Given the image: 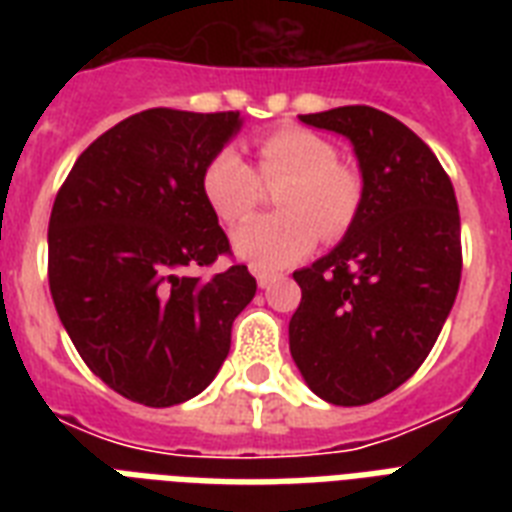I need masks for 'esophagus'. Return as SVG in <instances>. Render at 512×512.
I'll return each mask as SVG.
<instances>
[{"mask_svg":"<svg viewBox=\"0 0 512 512\" xmlns=\"http://www.w3.org/2000/svg\"><path fill=\"white\" fill-rule=\"evenodd\" d=\"M255 279H257V287L268 289L273 281H276V276H273V273H265V271H255Z\"/></svg>","mask_w":512,"mask_h":512,"instance_id":"obj_1","label":"esophagus"}]
</instances>
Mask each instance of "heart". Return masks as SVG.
I'll list each match as a JSON object with an SVG mask.
<instances>
[{"label": "heart", "mask_w": 512, "mask_h": 512, "mask_svg": "<svg viewBox=\"0 0 512 512\" xmlns=\"http://www.w3.org/2000/svg\"><path fill=\"white\" fill-rule=\"evenodd\" d=\"M257 172L239 151H217L201 172V191L225 225L247 220L263 196V183H281L276 215L249 220L233 233V252L255 271H279L313 249L319 233L337 239L356 220L361 180L340 164L327 138L303 127H279L255 140Z\"/></svg>", "instance_id": "obj_1"}]
</instances>
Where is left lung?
I'll use <instances>...</instances> for the list:
<instances>
[{
	"mask_svg": "<svg viewBox=\"0 0 512 512\" xmlns=\"http://www.w3.org/2000/svg\"><path fill=\"white\" fill-rule=\"evenodd\" d=\"M353 143L361 204L345 239L295 271L303 300L289 350L308 388L337 406L404 385L436 345L460 289V212L452 180L406 124L369 106L303 114Z\"/></svg>",
	"mask_w": 512,
	"mask_h": 512,
	"instance_id": "1",
	"label": "left lung"
}]
</instances>
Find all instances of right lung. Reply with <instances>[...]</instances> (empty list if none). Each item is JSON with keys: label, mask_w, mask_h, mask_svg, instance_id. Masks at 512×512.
Returning <instances> with one entry per match:
<instances>
[{"label": "right lung", "mask_w": 512, "mask_h": 512, "mask_svg": "<svg viewBox=\"0 0 512 512\" xmlns=\"http://www.w3.org/2000/svg\"><path fill=\"white\" fill-rule=\"evenodd\" d=\"M239 127V111L148 108L103 132L55 196L52 303L84 364L130 401L199 396L257 292L247 265L199 273L231 255L201 172Z\"/></svg>", "instance_id": "right-lung-1"}]
</instances>
